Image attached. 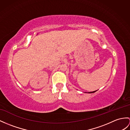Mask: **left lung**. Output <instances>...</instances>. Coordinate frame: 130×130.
Masks as SVG:
<instances>
[{"label":"left lung","instance_id":"8db88e82","mask_svg":"<svg viewBox=\"0 0 130 130\" xmlns=\"http://www.w3.org/2000/svg\"><path fill=\"white\" fill-rule=\"evenodd\" d=\"M96 91H91V92H89L88 93H94V92H95Z\"/></svg>","mask_w":130,"mask_h":130}]
</instances>
